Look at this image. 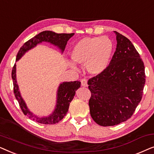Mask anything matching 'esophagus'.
I'll return each mask as SVG.
<instances>
[{
    "instance_id": "34e87169",
    "label": "esophagus",
    "mask_w": 154,
    "mask_h": 154,
    "mask_svg": "<svg viewBox=\"0 0 154 154\" xmlns=\"http://www.w3.org/2000/svg\"><path fill=\"white\" fill-rule=\"evenodd\" d=\"M81 85L82 86H83V87H86V86L88 85V84H87V80L86 79H82L81 81Z\"/></svg>"
}]
</instances>
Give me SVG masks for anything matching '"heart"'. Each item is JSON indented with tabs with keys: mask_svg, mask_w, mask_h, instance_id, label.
I'll return each mask as SVG.
<instances>
[{
	"mask_svg": "<svg viewBox=\"0 0 154 154\" xmlns=\"http://www.w3.org/2000/svg\"><path fill=\"white\" fill-rule=\"evenodd\" d=\"M113 50V43L109 38H84L73 47L71 59L78 64H85L89 73L99 74L109 65ZM71 66L76 69L73 64H71Z\"/></svg>",
	"mask_w": 154,
	"mask_h": 154,
	"instance_id": "obj_1",
	"label": "heart"
}]
</instances>
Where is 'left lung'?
Returning <instances> with one entry per match:
<instances>
[{
	"mask_svg": "<svg viewBox=\"0 0 154 154\" xmlns=\"http://www.w3.org/2000/svg\"><path fill=\"white\" fill-rule=\"evenodd\" d=\"M116 49L109 66L89 79L92 119L101 126H113L132 116L142 97L144 62L133 44L117 31Z\"/></svg>",
	"mask_w": 154,
	"mask_h": 154,
	"instance_id": "1",
	"label": "left lung"
}]
</instances>
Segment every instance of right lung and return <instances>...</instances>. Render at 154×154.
Returning a JSON list of instances; mask_svg holds the SVG:
<instances>
[{
    "mask_svg": "<svg viewBox=\"0 0 154 154\" xmlns=\"http://www.w3.org/2000/svg\"><path fill=\"white\" fill-rule=\"evenodd\" d=\"M74 33H57L51 31H45L41 32L34 37L26 41L19 50L17 54L16 62L18 61L29 50L32 49L38 44L42 42H48L52 45L57 46L62 52L66 48L67 41L71 38ZM12 79L13 80L14 93L17 100L18 101L22 112L29 119L42 124H55L63 119L68 112L69 104L72 101L75 94V91L81 87V82L71 81L63 82L59 86L57 92V104L51 114L46 117H39L31 113L27 108L26 104L23 100L19 90V86L16 79V64H14L12 71Z\"/></svg>",
    "mask_w": 154,
    "mask_h": 154,
    "instance_id": "obj_1",
    "label": "right lung"
}]
</instances>
